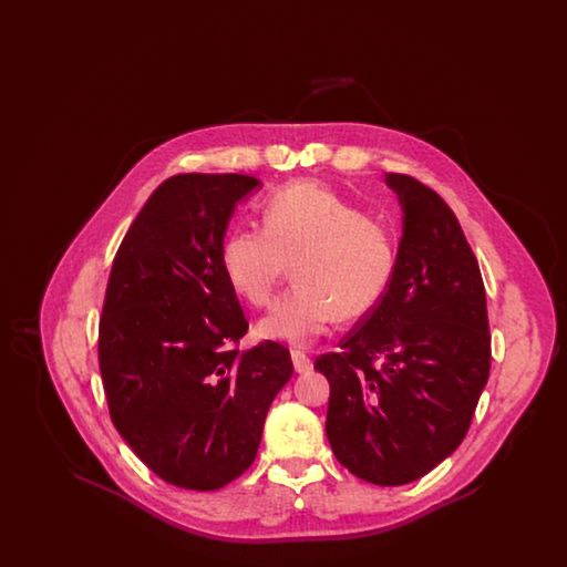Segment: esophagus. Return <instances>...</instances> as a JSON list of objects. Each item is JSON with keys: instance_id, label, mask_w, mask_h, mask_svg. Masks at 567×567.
<instances>
[{"instance_id": "esophagus-1", "label": "esophagus", "mask_w": 567, "mask_h": 567, "mask_svg": "<svg viewBox=\"0 0 567 567\" xmlns=\"http://www.w3.org/2000/svg\"><path fill=\"white\" fill-rule=\"evenodd\" d=\"M291 359H293V368H296V372H299V374L312 370V359L306 352L297 351L296 349V351H291Z\"/></svg>"}]
</instances>
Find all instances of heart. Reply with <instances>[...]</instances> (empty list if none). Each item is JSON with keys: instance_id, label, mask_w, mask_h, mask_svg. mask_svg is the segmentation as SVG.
I'll list each match as a JSON object with an SVG mask.
<instances>
[{"instance_id": "b5f03b06", "label": "heart", "mask_w": 567, "mask_h": 567, "mask_svg": "<svg viewBox=\"0 0 567 567\" xmlns=\"http://www.w3.org/2000/svg\"><path fill=\"white\" fill-rule=\"evenodd\" d=\"M229 287L264 308L291 274L296 285L257 323L266 340L308 344L336 319L357 321L384 297L398 268L386 223L319 185H293L264 204V227H240L220 248Z\"/></svg>"}]
</instances>
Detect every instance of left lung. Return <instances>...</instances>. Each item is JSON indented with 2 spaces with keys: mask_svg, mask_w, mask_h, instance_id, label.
Wrapping results in <instances>:
<instances>
[{
  "mask_svg": "<svg viewBox=\"0 0 567 567\" xmlns=\"http://www.w3.org/2000/svg\"><path fill=\"white\" fill-rule=\"evenodd\" d=\"M404 210L384 297L315 363L329 380L324 432L372 485H408L470 430L491 368L485 285L449 204L412 176L384 174Z\"/></svg>",
  "mask_w": 567,
  "mask_h": 567,
  "instance_id": "obj_1",
  "label": "left lung"
}]
</instances>
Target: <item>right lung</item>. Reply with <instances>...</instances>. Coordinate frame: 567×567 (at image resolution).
<instances>
[{
    "instance_id": "right-lung-1",
    "label": "right lung",
    "mask_w": 567,
    "mask_h": 567,
    "mask_svg": "<svg viewBox=\"0 0 567 567\" xmlns=\"http://www.w3.org/2000/svg\"><path fill=\"white\" fill-rule=\"evenodd\" d=\"M261 183L178 174L148 197L112 261L100 372L116 432L162 481L215 491L255 461L289 351L248 331L220 248L236 204Z\"/></svg>"
}]
</instances>
